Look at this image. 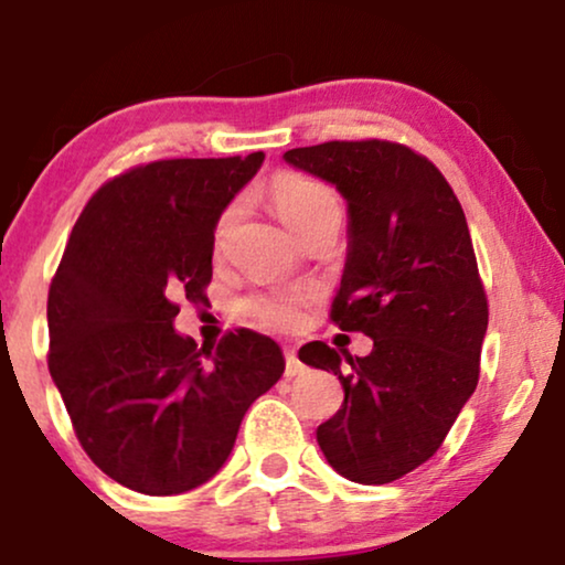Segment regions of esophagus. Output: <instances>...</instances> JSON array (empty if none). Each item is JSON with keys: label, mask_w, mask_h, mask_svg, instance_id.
Wrapping results in <instances>:
<instances>
[{"label": "esophagus", "mask_w": 565, "mask_h": 565, "mask_svg": "<svg viewBox=\"0 0 565 565\" xmlns=\"http://www.w3.org/2000/svg\"><path fill=\"white\" fill-rule=\"evenodd\" d=\"M284 361H287V369H284V377H287V380L297 377V374L302 372L300 359H297V353H295V350H291V348L284 350Z\"/></svg>", "instance_id": "1"}]
</instances>
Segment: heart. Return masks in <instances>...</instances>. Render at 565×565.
Returning <instances> with one entry per match:
<instances>
[{
	"instance_id": "b5f03b06",
	"label": "heart",
	"mask_w": 565,
	"mask_h": 565,
	"mask_svg": "<svg viewBox=\"0 0 565 565\" xmlns=\"http://www.w3.org/2000/svg\"><path fill=\"white\" fill-rule=\"evenodd\" d=\"M268 199L278 212V217L287 223V228L302 236L316 220L342 212L340 196L334 188L319 183L313 178H305L300 172H278L268 185ZM238 220V204H228L220 212L212 244L223 249L225 238ZM310 302V291L305 289H265L252 291L242 300V313L249 321L260 323L265 329H291L302 321L305 305Z\"/></svg>"
}]
</instances>
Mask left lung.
Masks as SVG:
<instances>
[{
	"instance_id": "8db88e82",
	"label": "left lung",
	"mask_w": 565,
	"mask_h": 565,
	"mask_svg": "<svg viewBox=\"0 0 565 565\" xmlns=\"http://www.w3.org/2000/svg\"><path fill=\"white\" fill-rule=\"evenodd\" d=\"M348 199L350 246L332 302L364 359L308 342L300 361L334 372L345 401L319 425L329 465L355 483L404 478L440 449L481 374L489 300L462 204L423 153L393 140H329L284 153Z\"/></svg>"
}]
</instances>
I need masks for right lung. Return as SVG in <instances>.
<instances>
[{
    "label": "right lung",
    "instance_id": "right-lung-1",
    "mask_svg": "<svg viewBox=\"0 0 565 565\" xmlns=\"http://www.w3.org/2000/svg\"><path fill=\"white\" fill-rule=\"evenodd\" d=\"M263 151L161 159L106 180L84 204L47 295V366L87 457L127 489L183 494L210 481L246 408L284 374L270 337L217 345L174 332L206 300L212 233Z\"/></svg>",
    "mask_w": 565,
    "mask_h": 565
}]
</instances>
